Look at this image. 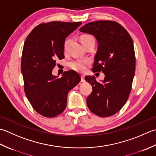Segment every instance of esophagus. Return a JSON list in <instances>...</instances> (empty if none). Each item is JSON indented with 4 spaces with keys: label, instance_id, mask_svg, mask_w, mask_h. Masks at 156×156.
Here are the masks:
<instances>
[{
    "label": "esophagus",
    "instance_id": "1",
    "mask_svg": "<svg viewBox=\"0 0 156 156\" xmlns=\"http://www.w3.org/2000/svg\"><path fill=\"white\" fill-rule=\"evenodd\" d=\"M81 82H85V81L84 75H81Z\"/></svg>",
    "mask_w": 156,
    "mask_h": 156
}]
</instances>
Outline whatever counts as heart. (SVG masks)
Instances as JSON below:
<instances>
[{"label":"heart","mask_w":156,"mask_h":156,"mask_svg":"<svg viewBox=\"0 0 156 156\" xmlns=\"http://www.w3.org/2000/svg\"><path fill=\"white\" fill-rule=\"evenodd\" d=\"M89 39H94L93 36H90V35H85V36H82L81 38V42H84V41L89 40ZM70 43V40H67L65 41L64 44V48L66 50L69 44ZM89 64L88 60H76V61H73L69 63V66L71 69L75 70V71L79 72H84L86 70V65Z\"/></svg>","instance_id":"heart-1"}]
</instances>
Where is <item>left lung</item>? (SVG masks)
<instances>
[{"mask_svg":"<svg viewBox=\"0 0 156 156\" xmlns=\"http://www.w3.org/2000/svg\"><path fill=\"white\" fill-rule=\"evenodd\" d=\"M79 31L96 38L98 46L92 71L105 75L101 83L94 76L85 77L93 88L87 98V106L99 116L114 115L125 104L131 90L135 71L132 38L121 25L111 21L90 22Z\"/></svg>","mask_w":156,"mask_h":156,"instance_id":"obj_1","label":"left lung"}]
</instances>
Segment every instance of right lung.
Listing matches in <instances>:
<instances>
[{"label":"right lung","mask_w":156,"mask_h":156,"mask_svg":"<svg viewBox=\"0 0 156 156\" xmlns=\"http://www.w3.org/2000/svg\"><path fill=\"white\" fill-rule=\"evenodd\" d=\"M82 22L52 21L38 25L28 35L22 52L21 69L24 90L34 109L48 118L65 110L69 91L81 81L70 70L62 77L52 75L57 59L64 56L65 38Z\"/></svg>","instance_id":"1"}]
</instances>
